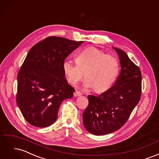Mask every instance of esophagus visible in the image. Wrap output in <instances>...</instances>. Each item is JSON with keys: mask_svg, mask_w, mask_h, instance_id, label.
<instances>
[{"mask_svg": "<svg viewBox=\"0 0 159 159\" xmlns=\"http://www.w3.org/2000/svg\"><path fill=\"white\" fill-rule=\"evenodd\" d=\"M74 95L75 97H78V96L81 95V93L80 92V91H75V92H74Z\"/></svg>", "mask_w": 159, "mask_h": 159, "instance_id": "1", "label": "esophagus"}]
</instances>
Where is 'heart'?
I'll list each match as a JSON object with an SVG mask.
<instances>
[{"mask_svg":"<svg viewBox=\"0 0 159 159\" xmlns=\"http://www.w3.org/2000/svg\"><path fill=\"white\" fill-rule=\"evenodd\" d=\"M62 67L67 79L73 85L78 83L85 73L84 88H93L96 92L109 89L119 71L116 57L93 47L80 52L76 56V63L66 60Z\"/></svg>","mask_w":159,"mask_h":159,"instance_id":"obj_1","label":"heart"}]
</instances>
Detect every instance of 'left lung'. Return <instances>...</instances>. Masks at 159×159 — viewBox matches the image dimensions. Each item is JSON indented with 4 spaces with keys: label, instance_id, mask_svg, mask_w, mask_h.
I'll use <instances>...</instances> for the list:
<instances>
[{
    "label": "left lung",
    "instance_id": "left-lung-1",
    "mask_svg": "<svg viewBox=\"0 0 159 159\" xmlns=\"http://www.w3.org/2000/svg\"><path fill=\"white\" fill-rule=\"evenodd\" d=\"M119 56L121 70L115 84L98 96L89 95V104L83 114L85 128L95 135L113 133L123 127L141 96V72L121 49L113 48Z\"/></svg>",
    "mask_w": 159,
    "mask_h": 159
}]
</instances>
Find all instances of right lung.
<instances>
[{"label": "right lung", "instance_id": "obj_1", "mask_svg": "<svg viewBox=\"0 0 159 159\" xmlns=\"http://www.w3.org/2000/svg\"><path fill=\"white\" fill-rule=\"evenodd\" d=\"M83 42L49 36L28 52L18 74L16 99L23 117L32 125H51L61 102L72 98L75 89L67 81L62 66Z\"/></svg>", "mask_w": 159, "mask_h": 159}]
</instances>
